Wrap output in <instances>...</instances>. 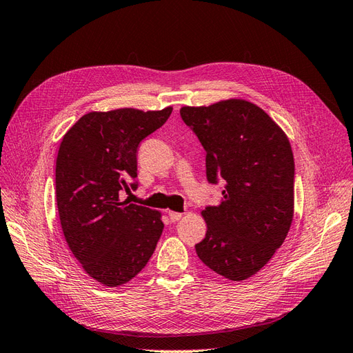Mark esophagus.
Returning <instances> with one entry per match:
<instances>
[{
	"instance_id": "1",
	"label": "esophagus",
	"mask_w": 353,
	"mask_h": 353,
	"mask_svg": "<svg viewBox=\"0 0 353 353\" xmlns=\"http://www.w3.org/2000/svg\"><path fill=\"white\" fill-rule=\"evenodd\" d=\"M168 215H169V219L172 221V222H176V221H179L181 218H183V213L174 212V210H169V212H168Z\"/></svg>"
}]
</instances>
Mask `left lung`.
Masks as SVG:
<instances>
[{
    "mask_svg": "<svg viewBox=\"0 0 353 353\" xmlns=\"http://www.w3.org/2000/svg\"><path fill=\"white\" fill-rule=\"evenodd\" d=\"M181 117L206 150L209 184L225 183L218 206H206L200 261L241 281L268 263L293 221L294 160L281 128L258 105L225 100L183 108Z\"/></svg>",
    "mask_w": 353,
    "mask_h": 353,
    "instance_id": "8db88e82",
    "label": "left lung"
}]
</instances>
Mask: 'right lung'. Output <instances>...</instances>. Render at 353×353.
Segmentation results:
<instances>
[{
  "label": "right lung",
  "instance_id": "1",
  "mask_svg": "<svg viewBox=\"0 0 353 353\" xmlns=\"http://www.w3.org/2000/svg\"><path fill=\"white\" fill-rule=\"evenodd\" d=\"M170 113L172 108L91 112L61 140L56 162L61 230L83 270L104 285L134 279L162 236L160 213L122 196L138 187V145Z\"/></svg>",
  "mask_w": 353,
  "mask_h": 353
}]
</instances>
